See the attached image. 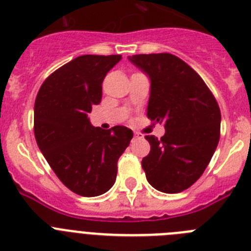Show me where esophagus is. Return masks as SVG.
Returning a JSON list of instances; mask_svg holds the SVG:
<instances>
[{
    "label": "esophagus",
    "mask_w": 251,
    "mask_h": 251,
    "mask_svg": "<svg viewBox=\"0 0 251 251\" xmlns=\"http://www.w3.org/2000/svg\"><path fill=\"white\" fill-rule=\"evenodd\" d=\"M133 134H134V138H142L141 133H138V132H134V133H133Z\"/></svg>",
    "instance_id": "esophagus-1"
}]
</instances>
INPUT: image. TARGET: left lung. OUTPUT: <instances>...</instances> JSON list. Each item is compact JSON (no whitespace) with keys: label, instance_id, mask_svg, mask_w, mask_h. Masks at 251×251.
Returning <instances> with one entry per match:
<instances>
[{"label":"left lung","instance_id":"left-lung-1","mask_svg":"<svg viewBox=\"0 0 251 251\" xmlns=\"http://www.w3.org/2000/svg\"><path fill=\"white\" fill-rule=\"evenodd\" d=\"M151 81L147 117L165 126L161 139L146 136L151 152L142 167L152 187L177 194L200 178L220 138L221 113L205 81L172 54L128 56Z\"/></svg>","mask_w":251,"mask_h":251}]
</instances>
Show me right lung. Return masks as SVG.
<instances>
[{
  "label": "right lung",
  "instance_id": "1",
  "mask_svg": "<svg viewBox=\"0 0 251 251\" xmlns=\"http://www.w3.org/2000/svg\"><path fill=\"white\" fill-rule=\"evenodd\" d=\"M121 55H83L43 83L34 108L37 146L59 179L84 197L105 194L117 178V162L133 132L123 126L104 130L88 118L101 100V83Z\"/></svg>",
  "mask_w": 251,
  "mask_h": 251
}]
</instances>
